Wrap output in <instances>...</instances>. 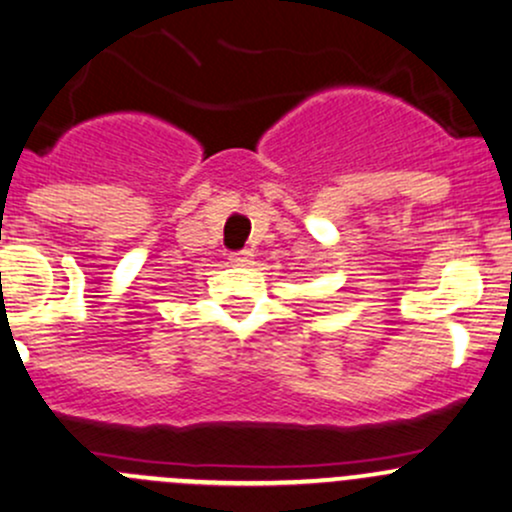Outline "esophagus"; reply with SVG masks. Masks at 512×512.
<instances>
[{
  "mask_svg": "<svg viewBox=\"0 0 512 512\" xmlns=\"http://www.w3.org/2000/svg\"><path fill=\"white\" fill-rule=\"evenodd\" d=\"M250 260H252V252L250 250L230 252V262H233V265H250Z\"/></svg>",
  "mask_w": 512,
  "mask_h": 512,
  "instance_id": "34e87169",
  "label": "esophagus"
}]
</instances>
